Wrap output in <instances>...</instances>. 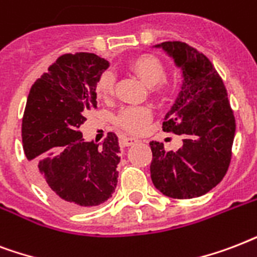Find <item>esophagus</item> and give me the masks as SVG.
Listing matches in <instances>:
<instances>
[{"label": "esophagus", "instance_id": "esophagus-1", "mask_svg": "<svg viewBox=\"0 0 257 257\" xmlns=\"http://www.w3.org/2000/svg\"><path fill=\"white\" fill-rule=\"evenodd\" d=\"M138 142V139L131 138V137H124V138L120 139V145H122V146H131V145H135V143Z\"/></svg>", "mask_w": 257, "mask_h": 257}]
</instances>
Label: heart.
<instances>
[{
	"mask_svg": "<svg viewBox=\"0 0 257 257\" xmlns=\"http://www.w3.org/2000/svg\"><path fill=\"white\" fill-rule=\"evenodd\" d=\"M130 69L145 83L151 87V92L157 96H168L173 92V84L162 80L165 76V65L158 57L153 55H142L130 63ZM96 93L101 99H108L114 93V79L110 73H103L96 83ZM151 110L147 107H126L116 116V122L122 128L139 134L145 131L151 119Z\"/></svg>",
	"mask_w": 257,
	"mask_h": 257,
	"instance_id": "b5f03b06",
	"label": "heart"
}]
</instances>
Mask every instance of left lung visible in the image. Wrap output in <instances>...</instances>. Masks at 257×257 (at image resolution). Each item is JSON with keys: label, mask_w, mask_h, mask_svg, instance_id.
Wrapping results in <instances>:
<instances>
[{"label": "left lung", "mask_w": 257, "mask_h": 257, "mask_svg": "<svg viewBox=\"0 0 257 257\" xmlns=\"http://www.w3.org/2000/svg\"><path fill=\"white\" fill-rule=\"evenodd\" d=\"M162 48L182 71V85L162 128L182 135L184 145L166 151L150 142L151 181L162 194L178 200L204 196L229 168L236 122L222 79L204 53L181 41Z\"/></svg>", "instance_id": "1"}]
</instances>
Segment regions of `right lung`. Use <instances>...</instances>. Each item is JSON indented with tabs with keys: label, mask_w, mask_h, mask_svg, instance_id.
<instances>
[{
	"label": "right lung",
	"mask_w": 257,
	"mask_h": 257,
	"mask_svg": "<svg viewBox=\"0 0 257 257\" xmlns=\"http://www.w3.org/2000/svg\"><path fill=\"white\" fill-rule=\"evenodd\" d=\"M110 63L95 53H67L35 81L23 118V145L45 192L63 208L103 204L118 184V137L85 142L79 127L96 107V83Z\"/></svg>",
	"instance_id": "right-lung-1"
}]
</instances>
